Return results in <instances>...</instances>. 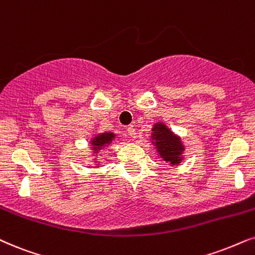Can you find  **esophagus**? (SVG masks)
<instances>
[{
    "label": "esophagus",
    "instance_id": "1",
    "mask_svg": "<svg viewBox=\"0 0 255 255\" xmlns=\"http://www.w3.org/2000/svg\"><path fill=\"white\" fill-rule=\"evenodd\" d=\"M128 133L131 138H135L137 137V133H135V128L133 127H128Z\"/></svg>",
    "mask_w": 255,
    "mask_h": 255
}]
</instances>
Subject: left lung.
<instances>
[{
	"label": "left lung",
	"mask_w": 255,
	"mask_h": 255,
	"mask_svg": "<svg viewBox=\"0 0 255 255\" xmlns=\"http://www.w3.org/2000/svg\"><path fill=\"white\" fill-rule=\"evenodd\" d=\"M151 141L157 148L159 157L166 163L179 165L183 161L185 146L180 137L174 134L164 123L158 122L152 128Z\"/></svg>",
	"instance_id": "left-lung-1"
}]
</instances>
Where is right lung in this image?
<instances>
[{"instance_id": "add662e5", "label": "right lung", "mask_w": 255, "mask_h": 255, "mask_svg": "<svg viewBox=\"0 0 255 255\" xmlns=\"http://www.w3.org/2000/svg\"><path fill=\"white\" fill-rule=\"evenodd\" d=\"M115 138H116V134L114 132H103V133H97L96 135H94L90 140L94 154H97L99 151L103 150L105 147H108L109 145H111L112 141L115 140ZM95 163H98V161L95 160Z\"/></svg>"}]
</instances>
